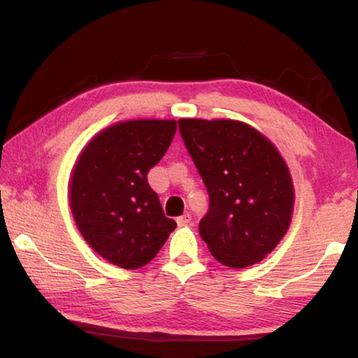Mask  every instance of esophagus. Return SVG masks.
Masks as SVG:
<instances>
[{"instance_id":"esophagus-1","label":"esophagus","mask_w":358,"mask_h":358,"mask_svg":"<svg viewBox=\"0 0 358 358\" xmlns=\"http://www.w3.org/2000/svg\"><path fill=\"white\" fill-rule=\"evenodd\" d=\"M191 222V215L189 213H185L177 217V224L178 226H186V224Z\"/></svg>"}]
</instances>
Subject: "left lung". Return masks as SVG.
<instances>
[{"label": "left lung", "instance_id": "8db88e82", "mask_svg": "<svg viewBox=\"0 0 358 358\" xmlns=\"http://www.w3.org/2000/svg\"><path fill=\"white\" fill-rule=\"evenodd\" d=\"M178 128L210 196L199 234L211 256L230 268L260 262L292 220L295 194L286 161L243 121L181 118Z\"/></svg>", "mask_w": 358, "mask_h": 358}]
</instances>
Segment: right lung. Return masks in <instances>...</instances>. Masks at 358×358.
Returning <instances> with one entry per match:
<instances>
[{"mask_svg": "<svg viewBox=\"0 0 358 358\" xmlns=\"http://www.w3.org/2000/svg\"><path fill=\"white\" fill-rule=\"evenodd\" d=\"M175 131V120L120 121L88 142L72 171L69 203L77 227L101 257L121 268L147 265L177 227L147 180Z\"/></svg>", "mask_w": 358, "mask_h": 358, "instance_id": "1", "label": "right lung"}]
</instances>
